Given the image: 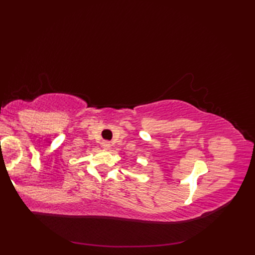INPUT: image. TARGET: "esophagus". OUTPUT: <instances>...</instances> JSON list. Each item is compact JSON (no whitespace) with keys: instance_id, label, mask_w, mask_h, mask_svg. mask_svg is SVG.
I'll return each mask as SVG.
<instances>
[{"instance_id":"1","label":"esophagus","mask_w":255,"mask_h":255,"mask_svg":"<svg viewBox=\"0 0 255 255\" xmlns=\"http://www.w3.org/2000/svg\"><path fill=\"white\" fill-rule=\"evenodd\" d=\"M102 148H104V149H110L111 148V143L108 142V141H103L102 142Z\"/></svg>"}]
</instances>
